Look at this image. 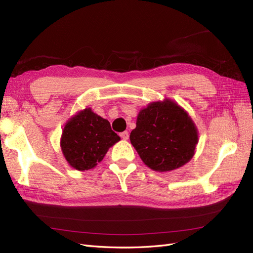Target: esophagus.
<instances>
[{
    "label": "esophagus",
    "instance_id": "obj_1",
    "mask_svg": "<svg viewBox=\"0 0 253 253\" xmlns=\"http://www.w3.org/2000/svg\"><path fill=\"white\" fill-rule=\"evenodd\" d=\"M120 137H121V138H122V139H125V140L128 139V132L125 131V132H122V133H120Z\"/></svg>",
    "mask_w": 253,
    "mask_h": 253
}]
</instances>
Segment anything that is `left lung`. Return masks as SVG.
Here are the masks:
<instances>
[{"mask_svg": "<svg viewBox=\"0 0 253 253\" xmlns=\"http://www.w3.org/2000/svg\"><path fill=\"white\" fill-rule=\"evenodd\" d=\"M129 140L150 169L168 172L190 162L198 133L188 113L176 102L165 99L139 112Z\"/></svg>", "mask_w": 253, "mask_h": 253, "instance_id": "left-lung-1", "label": "left lung"}]
</instances>
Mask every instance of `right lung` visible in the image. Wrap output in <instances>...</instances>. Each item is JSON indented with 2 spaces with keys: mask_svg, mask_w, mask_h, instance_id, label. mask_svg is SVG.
<instances>
[{
  "mask_svg": "<svg viewBox=\"0 0 253 253\" xmlns=\"http://www.w3.org/2000/svg\"><path fill=\"white\" fill-rule=\"evenodd\" d=\"M119 140L110 122L86 108L66 122L60 144L70 166L85 171L100 163L109 149Z\"/></svg>",
  "mask_w": 253,
  "mask_h": 253,
  "instance_id": "add662e5",
  "label": "right lung"
}]
</instances>
